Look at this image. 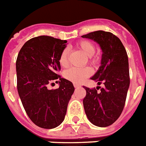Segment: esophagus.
I'll return each mask as SVG.
<instances>
[{
  "mask_svg": "<svg viewBox=\"0 0 146 146\" xmlns=\"http://www.w3.org/2000/svg\"><path fill=\"white\" fill-rule=\"evenodd\" d=\"M73 86H74V87H75V89H77V88H80V87L81 86L80 85L76 84V83H74V84H73Z\"/></svg>",
  "mask_w": 146,
  "mask_h": 146,
  "instance_id": "obj_1",
  "label": "esophagus"
}]
</instances>
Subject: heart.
Here are the masks:
<instances>
[{
    "label": "heart",
    "instance_id": "1",
    "mask_svg": "<svg viewBox=\"0 0 146 146\" xmlns=\"http://www.w3.org/2000/svg\"><path fill=\"white\" fill-rule=\"evenodd\" d=\"M76 46L84 53L85 55L89 57V63L92 64H97L101 62V60H102L101 55L95 54L96 46L92 41L87 39L80 40L76 43ZM69 54L70 52L67 48H64L60 53L59 57V64L63 67H66L68 65ZM92 70L89 67L82 69L72 67L65 71L64 75L66 80H70L76 84H79L80 82H82L85 79L90 76L92 75Z\"/></svg>",
    "mask_w": 146,
    "mask_h": 146
}]
</instances>
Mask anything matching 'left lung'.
I'll list each match as a JSON object with an SVG mask.
<instances>
[{
	"label": "left lung",
	"mask_w": 146,
	"mask_h": 146,
	"mask_svg": "<svg viewBox=\"0 0 146 146\" xmlns=\"http://www.w3.org/2000/svg\"><path fill=\"white\" fill-rule=\"evenodd\" d=\"M82 37L98 43L103 52L102 66L91 80L104 87L83 86L86 91L83 99L85 112L94 125L108 127L117 120L124 108L129 86L128 56L120 38L111 33L96 31Z\"/></svg>",
	"instance_id": "8db88e82"
}]
</instances>
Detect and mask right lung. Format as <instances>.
I'll return each mask as SVG.
<instances>
[{"mask_svg":"<svg viewBox=\"0 0 146 146\" xmlns=\"http://www.w3.org/2000/svg\"><path fill=\"white\" fill-rule=\"evenodd\" d=\"M66 43L41 35L27 41L17 56V90L22 104L30 120L44 129L55 128L64 121L74 92L73 83L58 74L59 57ZM54 81L59 82V88L49 90L47 85Z\"/></svg>","mask_w":146,"mask_h":146,"instance_id":"add662e5","label":"right lung"}]
</instances>
